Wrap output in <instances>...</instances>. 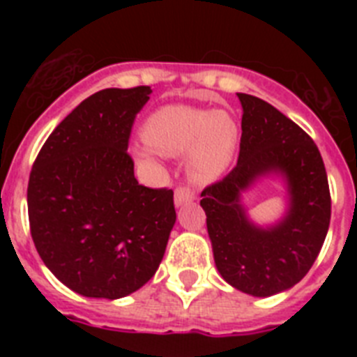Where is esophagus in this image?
Instances as JSON below:
<instances>
[{"label":"esophagus","mask_w":357,"mask_h":357,"mask_svg":"<svg viewBox=\"0 0 357 357\" xmlns=\"http://www.w3.org/2000/svg\"><path fill=\"white\" fill-rule=\"evenodd\" d=\"M195 200V191L189 185H181V188L175 189V206L181 207L184 204Z\"/></svg>","instance_id":"esophagus-1"}]
</instances>
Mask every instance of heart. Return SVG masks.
<instances>
[{"instance_id":"b5f03b06","label":"heart","mask_w":357,"mask_h":357,"mask_svg":"<svg viewBox=\"0 0 357 357\" xmlns=\"http://www.w3.org/2000/svg\"><path fill=\"white\" fill-rule=\"evenodd\" d=\"M146 144H134L132 155L153 162L157 153L178 157L188 153L189 175L211 182L229 166L238 141V127L223 110L166 105L151 112L143 125Z\"/></svg>"}]
</instances>
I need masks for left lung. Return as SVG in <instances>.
Masks as SVG:
<instances>
[{
    "label": "left lung",
    "mask_w": 357,
    "mask_h": 357,
    "mask_svg": "<svg viewBox=\"0 0 357 357\" xmlns=\"http://www.w3.org/2000/svg\"><path fill=\"white\" fill-rule=\"evenodd\" d=\"M243 107L236 168L202 191L218 272L232 288L272 296L304 279L326 241L331 193L324 160L296 123L261 98L238 93ZM285 181L289 209L277 224L251 222L241 195L263 176Z\"/></svg>",
    "instance_id": "1"
}]
</instances>
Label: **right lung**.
Returning a JSON list of instances; mask_svg holds the SVG:
<instances>
[{"instance_id": "add662e5", "label": "right lung", "mask_w": 357, "mask_h": 357, "mask_svg": "<svg viewBox=\"0 0 357 357\" xmlns=\"http://www.w3.org/2000/svg\"><path fill=\"white\" fill-rule=\"evenodd\" d=\"M148 85L103 89L66 116L28 181L31 239L73 291L116 301L157 272L176 213L172 189L144 188L127 153Z\"/></svg>"}]
</instances>
